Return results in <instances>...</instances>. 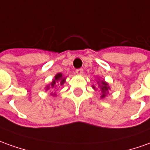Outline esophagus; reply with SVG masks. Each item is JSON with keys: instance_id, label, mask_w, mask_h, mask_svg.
I'll return each instance as SVG.
<instances>
[{"instance_id": "obj_1", "label": "esophagus", "mask_w": 150, "mask_h": 150, "mask_svg": "<svg viewBox=\"0 0 150 150\" xmlns=\"http://www.w3.org/2000/svg\"><path fill=\"white\" fill-rule=\"evenodd\" d=\"M76 73L78 74V75H81L82 73H83V69H77L76 70Z\"/></svg>"}]
</instances>
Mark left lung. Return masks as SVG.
I'll return each instance as SVG.
<instances>
[{
  "instance_id": "left-lung-1",
  "label": "left lung",
  "mask_w": 150,
  "mask_h": 150,
  "mask_svg": "<svg viewBox=\"0 0 150 150\" xmlns=\"http://www.w3.org/2000/svg\"><path fill=\"white\" fill-rule=\"evenodd\" d=\"M99 86H100L101 91L103 92V94H102L101 97H102V98H104V97L106 96V93L108 92V90L109 89V87L108 86V84H107V83H106V82L104 81H101V85H99ZM94 88H95V86H94Z\"/></svg>"
}]
</instances>
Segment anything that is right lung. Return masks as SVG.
I'll return each mask as SVG.
<instances>
[{
	"label": "right lung",
	"mask_w": 150,
	"mask_h": 150,
	"mask_svg": "<svg viewBox=\"0 0 150 150\" xmlns=\"http://www.w3.org/2000/svg\"><path fill=\"white\" fill-rule=\"evenodd\" d=\"M65 81V78H63L62 77V73H58L55 75V77H54V79L53 80V81L51 82V85H50V87L49 86L46 87V90H49L50 88L53 89L54 90L55 87L57 86V85H60L62 86L64 83ZM59 82V83H58L57 82Z\"/></svg>",
	"instance_id": "add662e5"
}]
</instances>
